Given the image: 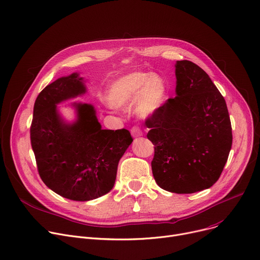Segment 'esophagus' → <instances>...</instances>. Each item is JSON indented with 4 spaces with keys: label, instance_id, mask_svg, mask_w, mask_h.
<instances>
[{
    "label": "esophagus",
    "instance_id": "34e87169",
    "mask_svg": "<svg viewBox=\"0 0 260 260\" xmlns=\"http://www.w3.org/2000/svg\"><path fill=\"white\" fill-rule=\"evenodd\" d=\"M131 133H132V136L134 138L142 136V131H141V128L139 126H133L132 129H131Z\"/></svg>",
    "mask_w": 260,
    "mask_h": 260
}]
</instances>
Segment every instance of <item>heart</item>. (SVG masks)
Returning <instances> with one entry per match:
<instances>
[{
  "instance_id": "1",
  "label": "heart",
  "mask_w": 260,
  "mask_h": 260,
  "mask_svg": "<svg viewBox=\"0 0 260 260\" xmlns=\"http://www.w3.org/2000/svg\"><path fill=\"white\" fill-rule=\"evenodd\" d=\"M168 98L166 80L157 73L133 72L113 81L107 94L110 105L117 109H129L136 114L152 117L162 110Z\"/></svg>"
}]
</instances>
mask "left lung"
<instances>
[{
	"instance_id": "1",
	"label": "left lung",
	"mask_w": 260,
	"mask_h": 260,
	"mask_svg": "<svg viewBox=\"0 0 260 260\" xmlns=\"http://www.w3.org/2000/svg\"><path fill=\"white\" fill-rule=\"evenodd\" d=\"M175 98L145 121L154 145L153 178L166 191L194 193L219 178L232 146L226 101L209 75L189 60L176 62Z\"/></svg>"
}]
</instances>
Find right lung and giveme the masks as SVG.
Listing matches in <instances>:
<instances>
[{"mask_svg": "<svg viewBox=\"0 0 260 260\" xmlns=\"http://www.w3.org/2000/svg\"><path fill=\"white\" fill-rule=\"evenodd\" d=\"M86 92L78 73L60 77L39 94L30 128L31 146L41 179L62 198L85 202L110 192L118 163L132 144L127 129H102L96 110L74 102L76 119L68 122L57 105Z\"/></svg>", "mask_w": 260, "mask_h": 260, "instance_id": "1", "label": "right lung"}]
</instances>
